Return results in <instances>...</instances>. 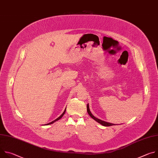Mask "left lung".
<instances>
[{
	"mask_svg": "<svg viewBox=\"0 0 158 158\" xmlns=\"http://www.w3.org/2000/svg\"><path fill=\"white\" fill-rule=\"evenodd\" d=\"M87 112H88V114H89V116H91L94 120H95V121H97L98 123L101 124V125H102V126H114V125H115L114 124H112V123H107V122L102 121V120H101V119H98V118H96L95 116H94L92 114L91 112L90 111L89 104H87Z\"/></svg>",
	"mask_w": 158,
	"mask_h": 158,
	"instance_id": "1",
	"label": "left lung"
}]
</instances>
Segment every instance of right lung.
<instances>
[{"instance_id": "obj_1", "label": "right lung", "mask_w": 158, "mask_h": 158, "mask_svg": "<svg viewBox=\"0 0 158 158\" xmlns=\"http://www.w3.org/2000/svg\"><path fill=\"white\" fill-rule=\"evenodd\" d=\"M65 110H66V107H65V110H64V111L63 112V113L59 117V118H57L56 119H55L54 121H52V122H51V123H48V124H47V125H49V124H53L54 123H55L56 121H58V120H59L63 116H64V114H65Z\"/></svg>"}]
</instances>
